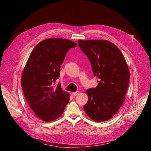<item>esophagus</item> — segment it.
Listing matches in <instances>:
<instances>
[{
    "mask_svg": "<svg viewBox=\"0 0 151 151\" xmlns=\"http://www.w3.org/2000/svg\"><path fill=\"white\" fill-rule=\"evenodd\" d=\"M79 94V91H76V92L72 93V95H73V96H76L78 95Z\"/></svg>",
    "mask_w": 151,
    "mask_h": 151,
    "instance_id": "esophagus-1",
    "label": "esophagus"
}]
</instances>
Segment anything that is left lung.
Returning a JSON list of instances; mask_svg holds the SVG:
<instances>
[{"instance_id":"8db88e82","label":"left lung","mask_w":151,"mask_h":151,"mask_svg":"<svg viewBox=\"0 0 151 151\" xmlns=\"http://www.w3.org/2000/svg\"><path fill=\"white\" fill-rule=\"evenodd\" d=\"M87 55L94 76L100 79L96 88L86 90L88 100L84 111L92 120L101 122L110 119L123 104L130 82V71L119 49L106 40H78Z\"/></svg>"}]
</instances>
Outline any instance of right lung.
<instances>
[{
    "mask_svg": "<svg viewBox=\"0 0 151 151\" xmlns=\"http://www.w3.org/2000/svg\"><path fill=\"white\" fill-rule=\"evenodd\" d=\"M77 44L67 39L49 38L41 41L31 52L21 79L26 100L39 118L57 119L69 101L70 94L54 83L60 76V66L70 48Z\"/></svg>",
    "mask_w": 151,
    "mask_h": 151,
    "instance_id": "1",
    "label": "right lung"
}]
</instances>
